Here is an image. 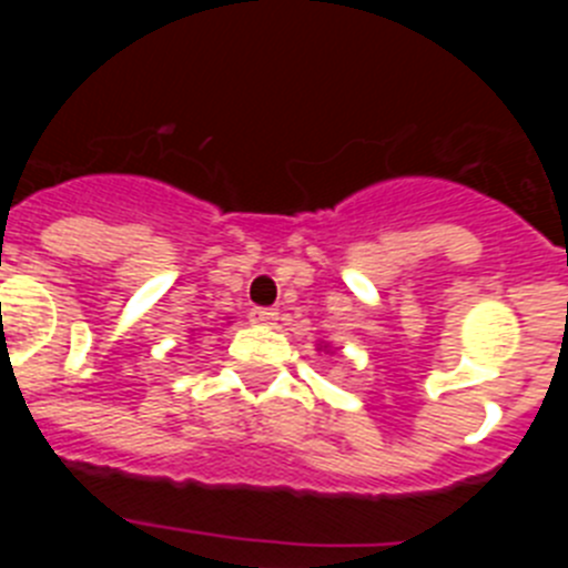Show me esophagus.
Here are the masks:
<instances>
[{
  "mask_svg": "<svg viewBox=\"0 0 568 568\" xmlns=\"http://www.w3.org/2000/svg\"><path fill=\"white\" fill-rule=\"evenodd\" d=\"M275 321H278V313L267 307H253L250 310V324L255 327H275Z\"/></svg>",
  "mask_w": 568,
  "mask_h": 568,
  "instance_id": "34e87169",
  "label": "esophagus"
}]
</instances>
